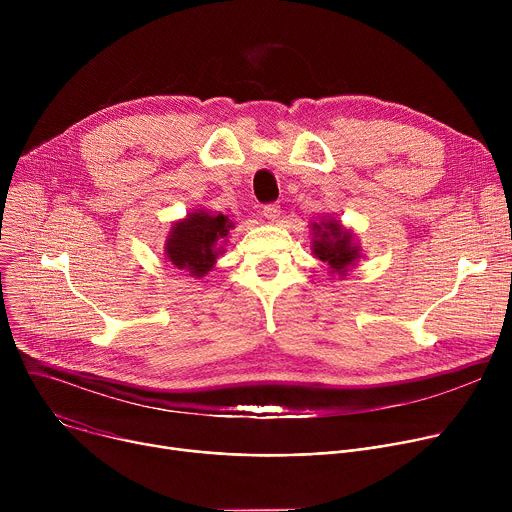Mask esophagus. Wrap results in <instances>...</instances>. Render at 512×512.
<instances>
[{"label": "esophagus", "mask_w": 512, "mask_h": 512, "mask_svg": "<svg viewBox=\"0 0 512 512\" xmlns=\"http://www.w3.org/2000/svg\"><path fill=\"white\" fill-rule=\"evenodd\" d=\"M279 214H281V208H279V204H265L263 206V216L267 218V221H271V223H275L277 218H279Z\"/></svg>", "instance_id": "1"}]
</instances>
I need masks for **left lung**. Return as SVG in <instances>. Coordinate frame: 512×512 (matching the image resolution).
Segmentation results:
<instances>
[{
    "mask_svg": "<svg viewBox=\"0 0 512 512\" xmlns=\"http://www.w3.org/2000/svg\"><path fill=\"white\" fill-rule=\"evenodd\" d=\"M312 251L314 255L328 263L334 273L340 277L346 275L350 267H354L360 257V249L354 243V235L340 225L336 218H322L320 223H312Z\"/></svg>",
    "mask_w": 512,
    "mask_h": 512,
    "instance_id": "1",
    "label": "left lung"
}]
</instances>
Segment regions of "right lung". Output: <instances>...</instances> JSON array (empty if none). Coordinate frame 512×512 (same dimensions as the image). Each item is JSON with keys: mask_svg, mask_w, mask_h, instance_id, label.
I'll return each instance as SVG.
<instances>
[{"mask_svg": "<svg viewBox=\"0 0 512 512\" xmlns=\"http://www.w3.org/2000/svg\"><path fill=\"white\" fill-rule=\"evenodd\" d=\"M235 225L225 214H212L208 210H194L184 221L174 223L168 241L166 257L178 269L190 271L192 277H204L216 263L227 243L229 231Z\"/></svg>", "mask_w": 512, "mask_h": 512, "instance_id": "1", "label": "right lung"}]
</instances>
